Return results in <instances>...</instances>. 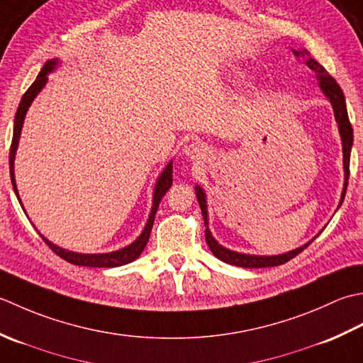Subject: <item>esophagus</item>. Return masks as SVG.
Segmentation results:
<instances>
[{"mask_svg":"<svg viewBox=\"0 0 363 363\" xmlns=\"http://www.w3.org/2000/svg\"><path fill=\"white\" fill-rule=\"evenodd\" d=\"M184 153H186L191 160H201V157H203L205 153V145L203 143L196 140V143H191L189 145H186Z\"/></svg>","mask_w":363,"mask_h":363,"instance_id":"1","label":"esophagus"}]
</instances>
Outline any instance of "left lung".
<instances>
[{"mask_svg": "<svg viewBox=\"0 0 363 363\" xmlns=\"http://www.w3.org/2000/svg\"><path fill=\"white\" fill-rule=\"evenodd\" d=\"M293 53L296 57H304L306 59V65L307 67L315 72L316 79L320 81V87L323 94L326 95L328 100L330 101L332 108H334V114H335V121L338 123V131H340V138H342V147H343V169H345V184H343V192H342V199H340V205L343 203V199L346 194V188H347V179H350V158H351V149H352V127L350 122V117H347V109H346V101H345V95L342 87L338 86L337 81L332 78L328 70L323 67V65L315 61L313 57H310L307 50L302 51H296L293 50ZM196 196L199 205H201L202 210V216H203V223H205V240L206 244L214 257H218L219 260H223L228 264H235V266H241V268H269V266H279L284 264L286 262H290L291 258H294L298 254H301L310 242L313 240H310L304 246H301L294 250H290L286 254H280V255H249V254H240L235 252V250L227 249L224 246L213 238V235L210 232L208 227V210H206V196L205 191L199 186H196ZM338 205V206H340ZM321 233V232H320Z\"/></svg>", "mask_w": 363, "mask_h": 363, "instance_id": "8db88e82", "label": "left lung"}]
</instances>
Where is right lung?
<instances>
[{
  "label": "right lung",
  "mask_w": 363,
  "mask_h": 363,
  "mask_svg": "<svg viewBox=\"0 0 363 363\" xmlns=\"http://www.w3.org/2000/svg\"><path fill=\"white\" fill-rule=\"evenodd\" d=\"M57 62H59V59H51V61H47V64L43 65V69L40 70L39 75H37L34 83L29 86V89L25 92L23 97H21V101H20L18 109H17V113H16V121H13V136H12L11 153H9V169H11L12 186H13V191H16V196L18 199V202H20V196H18L17 184H16V175H13V161H16V152H17L18 140H20V135H21V127H23L25 116L28 113L29 106H31L33 100L37 97V94L42 91L43 86L47 84L48 73H51V72L56 69ZM171 186H172V161L169 162V164L164 167V171H162L161 175L158 177L157 184H155L152 211H150L149 220H147V224L144 227L143 233L138 236L136 241H133L131 244H128V246H125L123 249L114 250V252H108V254H78V252H72V250L62 249V247L56 246V244H53L51 241H48L45 236H43L39 230H37V233L42 236V240L47 242V246L51 250H53L56 255L64 258L65 262H69L72 264L91 266V268H116V266H122V264L131 263V262H135L140 254H143L144 247L147 246V242H149V236H150L152 227H153L155 214H157V210H158L162 196L166 194L167 189L171 188ZM21 208H23V205H21Z\"/></svg>",
  "instance_id": "add662e5"
}]
</instances>
